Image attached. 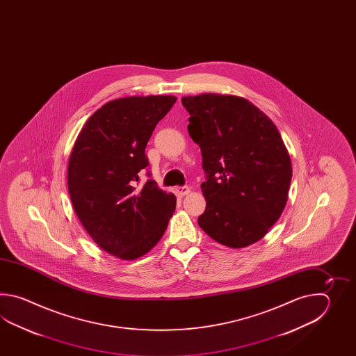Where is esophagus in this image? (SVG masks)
Returning a JSON list of instances; mask_svg holds the SVG:
<instances>
[{
	"instance_id": "esophagus-1",
	"label": "esophagus",
	"mask_w": 356,
	"mask_h": 356,
	"mask_svg": "<svg viewBox=\"0 0 356 356\" xmlns=\"http://www.w3.org/2000/svg\"><path fill=\"white\" fill-rule=\"evenodd\" d=\"M189 191H191L189 187L183 186V187H177V188H175V193H177L178 196H186V195H188Z\"/></svg>"
}]
</instances>
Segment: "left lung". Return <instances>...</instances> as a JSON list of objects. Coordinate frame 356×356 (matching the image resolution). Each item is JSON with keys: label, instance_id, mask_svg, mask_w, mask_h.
<instances>
[{"label": "left lung", "instance_id": "left-lung-1", "mask_svg": "<svg viewBox=\"0 0 356 356\" xmlns=\"http://www.w3.org/2000/svg\"><path fill=\"white\" fill-rule=\"evenodd\" d=\"M181 104L206 175L198 225L230 248L258 242L284 211L293 175L279 129L241 97L202 94L184 97Z\"/></svg>", "mask_w": 356, "mask_h": 356}]
</instances>
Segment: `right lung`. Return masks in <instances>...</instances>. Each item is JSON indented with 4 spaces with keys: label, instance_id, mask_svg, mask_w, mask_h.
<instances>
[{
    "label": "right lung",
    "instance_id": "obj_1",
    "mask_svg": "<svg viewBox=\"0 0 356 356\" xmlns=\"http://www.w3.org/2000/svg\"><path fill=\"white\" fill-rule=\"evenodd\" d=\"M172 95L115 99L99 108L76 138L68 160V193L77 218L102 250L121 259L144 256L159 242L177 198L147 179L145 149L170 111ZM150 175V173H147Z\"/></svg>",
    "mask_w": 356,
    "mask_h": 356
}]
</instances>
